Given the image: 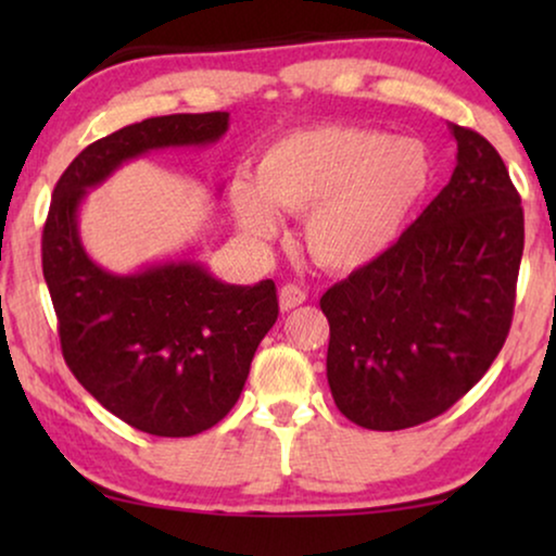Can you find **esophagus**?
<instances>
[{
    "label": "esophagus",
    "instance_id": "obj_1",
    "mask_svg": "<svg viewBox=\"0 0 556 556\" xmlns=\"http://www.w3.org/2000/svg\"><path fill=\"white\" fill-rule=\"evenodd\" d=\"M278 301H280V311H291V308L301 306V303L306 301V291H303V288H299V286H293V283H286L283 288H280Z\"/></svg>",
    "mask_w": 556,
    "mask_h": 556
}]
</instances>
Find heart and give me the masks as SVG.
Returning <instances> with one entry per match:
<instances>
[{
  "mask_svg": "<svg viewBox=\"0 0 556 556\" xmlns=\"http://www.w3.org/2000/svg\"><path fill=\"white\" fill-rule=\"evenodd\" d=\"M432 181L422 141L371 126H314L270 143L255 185H230L232 215L253 240L280 232L276 210L306 215L311 257L331 270H356L394 245Z\"/></svg>",
  "mask_w": 556,
  "mask_h": 556,
  "instance_id": "b5f03b06",
  "label": "heart"
}]
</instances>
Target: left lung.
<instances>
[{
    "mask_svg": "<svg viewBox=\"0 0 556 556\" xmlns=\"http://www.w3.org/2000/svg\"><path fill=\"white\" fill-rule=\"evenodd\" d=\"M453 177L375 263L321 295L326 377L341 415L405 430L453 407L496 359L514 318L523 210L504 159L473 128Z\"/></svg>",
    "mask_w": 556,
    "mask_h": 556,
    "instance_id": "8db88e82",
    "label": "left lung"
}]
</instances>
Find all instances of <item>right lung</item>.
I'll use <instances>...</instances> for the list:
<instances>
[{"instance_id":"right-lung-1","label":"right lung","mask_w":556,"mask_h":556,"mask_svg":"<svg viewBox=\"0 0 556 556\" xmlns=\"http://www.w3.org/2000/svg\"><path fill=\"white\" fill-rule=\"evenodd\" d=\"M227 118L174 113L103 136L58 179L45 219L42 276L65 364L109 413L149 435L189 438L230 413L278 318L276 283L230 286L192 261L113 276L83 248L78 207L128 159L215 143Z\"/></svg>"}]
</instances>
